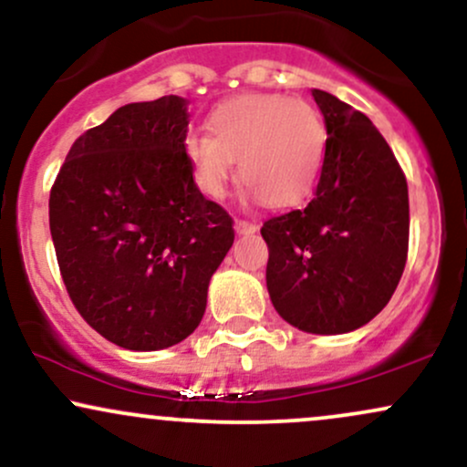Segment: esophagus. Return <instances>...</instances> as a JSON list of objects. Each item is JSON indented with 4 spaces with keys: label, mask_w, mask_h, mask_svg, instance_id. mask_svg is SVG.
I'll use <instances>...</instances> for the list:
<instances>
[{
    "label": "esophagus",
    "mask_w": 467,
    "mask_h": 467,
    "mask_svg": "<svg viewBox=\"0 0 467 467\" xmlns=\"http://www.w3.org/2000/svg\"><path fill=\"white\" fill-rule=\"evenodd\" d=\"M255 232H257V224L254 221H243V218H238V221H235V234L251 235Z\"/></svg>",
    "instance_id": "obj_1"
}]
</instances>
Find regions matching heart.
I'll return each instance as SVG.
<instances>
[{
  "mask_svg": "<svg viewBox=\"0 0 467 467\" xmlns=\"http://www.w3.org/2000/svg\"><path fill=\"white\" fill-rule=\"evenodd\" d=\"M207 133L183 141L196 188L223 199L234 179L235 159L246 190L268 207L308 199L319 181L327 148L321 113L286 96H240L213 109Z\"/></svg>",
  "mask_w": 467,
  "mask_h": 467,
  "instance_id": "b5f03b06",
  "label": "heart"
}]
</instances>
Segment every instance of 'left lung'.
<instances>
[{
	"mask_svg": "<svg viewBox=\"0 0 467 467\" xmlns=\"http://www.w3.org/2000/svg\"><path fill=\"white\" fill-rule=\"evenodd\" d=\"M327 129L315 199L268 218L266 288L284 321L312 334L369 323L396 293L409 254L407 177L380 130L312 89Z\"/></svg>",
	"mask_w": 467,
	"mask_h": 467,
	"instance_id": "obj_1",
	"label": "left lung"
}]
</instances>
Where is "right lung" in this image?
I'll return each instance as SVG.
<instances>
[{"label":"right lung","instance_id":"obj_1","mask_svg":"<svg viewBox=\"0 0 467 467\" xmlns=\"http://www.w3.org/2000/svg\"><path fill=\"white\" fill-rule=\"evenodd\" d=\"M188 100L124 104L69 148L49 192V232L71 304L107 341L172 348L199 327L234 221L196 188Z\"/></svg>","mask_w":467,"mask_h":467}]
</instances>
